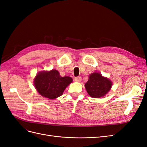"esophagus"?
Here are the masks:
<instances>
[{"mask_svg":"<svg viewBox=\"0 0 147 147\" xmlns=\"http://www.w3.org/2000/svg\"><path fill=\"white\" fill-rule=\"evenodd\" d=\"M82 80V77H77L75 78V81L77 82H80Z\"/></svg>","mask_w":147,"mask_h":147,"instance_id":"34e87169","label":"esophagus"}]
</instances>
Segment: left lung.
Returning <instances> with one entry per match:
<instances>
[{"mask_svg": "<svg viewBox=\"0 0 147 147\" xmlns=\"http://www.w3.org/2000/svg\"><path fill=\"white\" fill-rule=\"evenodd\" d=\"M112 84V82L107 78L96 72L90 75L85 84V88L90 96L99 98L105 96L110 91Z\"/></svg>", "mask_w": 147, "mask_h": 147, "instance_id": "1", "label": "left lung"}]
</instances>
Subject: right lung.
Listing matches in <instances>:
<instances>
[{
	"instance_id": "add662e5",
	"label": "right lung",
	"mask_w": 147,
	"mask_h": 147,
	"mask_svg": "<svg viewBox=\"0 0 147 147\" xmlns=\"http://www.w3.org/2000/svg\"><path fill=\"white\" fill-rule=\"evenodd\" d=\"M72 82L71 77H62L58 71L52 70L39 72L34 79V85L40 94L53 99L63 94L65 88Z\"/></svg>"
}]
</instances>
